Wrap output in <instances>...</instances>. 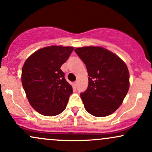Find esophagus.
<instances>
[{
    "instance_id": "34e87169",
    "label": "esophagus",
    "mask_w": 152,
    "mask_h": 152,
    "mask_svg": "<svg viewBox=\"0 0 152 152\" xmlns=\"http://www.w3.org/2000/svg\"><path fill=\"white\" fill-rule=\"evenodd\" d=\"M77 83H78V81H77L74 82V88H76V86H77Z\"/></svg>"
}]
</instances>
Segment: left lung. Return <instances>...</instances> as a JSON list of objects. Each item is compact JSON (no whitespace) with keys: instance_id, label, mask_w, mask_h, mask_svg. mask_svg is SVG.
I'll list each match as a JSON object with an SVG mask.
<instances>
[{"instance_id":"1","label":"left lung","mask_w":152,"mask_h":152,"mask_svg":"<svg viewBox=\"0 0 152 152\" xmlns=\"http://www.w3.org/2000/svg\"><path fill=\"white\" fill-rule=\"evenodd\" d=\"M86 66L87 89L81 93L84 107L97 117L109 116L121 106L129 88V73L119 57L102 47L74 50Z\"/></svg>"}]
</instances>
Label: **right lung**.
<instances>
[{
	"label": "right lung",
	"mask_w": 152,
	"mask_h": 152,
	"mask_svg": "<svg viewBox=\"0 0 152 152\" xmlns=\"http://www.w3.org/2000/svg\"><path fill=\"white\" fill-rule=\"evenodd\" d=\"M73 50L69 46L45 47L36 50L24 63L23 87L31 106L39 114L53 116L66 109L73 88L61 67Z\"/></svg>",
	"instance_id": "add662e5"
}]
</instances>
